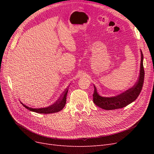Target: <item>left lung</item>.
<instances>
[{"label": "left lung", "instance_id": "obj_1", "mask_svg": "<svg viewBox=\"0 0 154 154\" xmlns=\"http://www.w3.org/2000/svg\"><path fill=\"white\" fill-rule=\"evenodd\" d=\"M141 54L140 73H139L137 82L134 85V87L116 96L103 97L98 94L96 87L95 85H94V94H93V101H94L96 105L105 110H114L122 109L123 107H125L130 103H132L134 101L137 99V97L139 96L142 90L144 78L143 54L141 50Z\"/></svg>", "mask_w": 154, "mask_h": 154}]
</instances>
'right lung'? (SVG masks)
Masks as SVG:
<instances>
[{
  "label": "right lung",
  "instance_id": "1",
  "mask_svg": "<svg viewBox=\"0 0 154 154\" xmlns=\"http://www.w3.org/2000/svg\"><path fill=\"white\" fill-rule=\"evenodd\" d=\"M68 92V88H66L65 91L63 92L62 95L60 96L59 100L54 103V104L51 105V106H49L48 107H45V108H40V109H34L31 108V107L27 106L24 104H22L25 108L29 110L30 111L35 112L37 113H40V114H51V113H55L58 112L60 111L63 109V107L66 105V97Z\"/></svg>",
  "mask_w": 154,
  "mask_h": 154
}]
</instances>
